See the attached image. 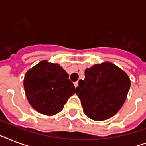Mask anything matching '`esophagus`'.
<instances>
[{
    "label": "esophagus",
    "mask_w": 146,
    "mask_h": 146,
    "mask_svg": "<svg viewBox=\"0 0 146 146\" xmlns=\"http://www.w3.org/2000/svg\"><path fill=\"white\" fill-rule=\"evenodd\" d=\"M78 84H79V82H78V81H76V82H74V86H75L76 88V87L78 86Z\"/></svg>",
    "instance_id": "esophagus-1"
}]
</instances>
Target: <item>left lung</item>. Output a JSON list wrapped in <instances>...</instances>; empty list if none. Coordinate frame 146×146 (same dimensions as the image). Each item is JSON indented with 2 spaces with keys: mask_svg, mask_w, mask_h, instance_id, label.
I'll return each instance as SVG.
<instances>
[{
  "mask_svg": "<svg viewBox=\"0 0 146 146\" xmlns=\"http://www.w3.org/2000/svg\"><path fill=\"white\" fill-rule=\"evenodd\" d=\"M85 76L76 89L85 114L97 121L113 117L127 98L131 84L128 75L114 64L104 62L87 68Z\"/></svg>",
  "mask_w": 146,
  "mask_h": 146,
  "instance_id": "obj_1",
  "label": "left lung"
}]
</instances>
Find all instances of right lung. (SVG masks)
Segmentation results:
<instances>
[{"mask_svg": "<svg viewBox=\"0 0 146 146\" xmlns=\"http://www.w3.org/2000/svg\"><path fill=\"white\" fill-rule=\"evenodd\" d=\"M57 64L42 60L26 72L23 85L29 104L44 115L59 113L73 94L75 86Z\"/></svg>", "mask_w": 146, "mask_h": 146, "instance_id": "obj_1", "label": "right lung"}]
</instances>
